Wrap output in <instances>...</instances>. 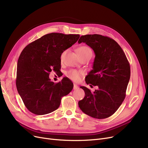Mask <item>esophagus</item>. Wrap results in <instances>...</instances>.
I'll list each match as a JSON object with an SVG mask.
<instances>
[{"mask_svg": "<svg viewBox=\"0 0 148 148\" xmlns=\"http://www.w3.org/2000/svg\"><path fill=\"white\" fill-rule=\"evenodd\" d=\"M79 88V86L77 85L76 84H74V87H73V89H74V90H76V89H77Z\"/></svg>", "mask_w": 148, "mask_h": 148, "instance_id": "1", "label": "esophagus"}]
</instances>
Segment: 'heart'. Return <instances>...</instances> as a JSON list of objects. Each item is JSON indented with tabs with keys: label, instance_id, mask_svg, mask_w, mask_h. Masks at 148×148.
<instances>
[{
	"label": "heart",
	"instance_id": "obj_1",
	"mask_svg": "<svg viewBox=\"0 0 148 148\" xmlns=\"http://www.w3.org/2000/svg\"><path fill=\"white\" fill-rule=\"evenodd\" d=\"M77 53L81 59L88 56H92V50L91 49V48H89L87 46H82L79 47L77 49ZM66 53V51H64L60 55V60L62 61L64 59V57H65ZM82 75H83L82 71L75 70V69H71L66 73V75L68 77L75 82L79 81Z\"/></svg>",
	"mask_w": 148,
	"mask_h": 148
}]
</instances>
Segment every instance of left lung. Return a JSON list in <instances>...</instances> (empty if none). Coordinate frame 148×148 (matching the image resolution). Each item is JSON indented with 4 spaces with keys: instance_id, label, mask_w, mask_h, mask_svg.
I'll list each match as a JSON object with an SVG mask.
<instances>
[{
    "instance_id": "1",
    "label": "left lung",
    "mask_w": 148,
    "mask_h": 148,
    "mask_svg": "<svg viewBox=\"0 0 148 148\" xmlns=\"http://www.w3.org/2000/svg\"><path fill=\"white\" fill-rule=\"evenodd\" d=\"M95 53L92 69L85 77L88 85L98 86L91 92L85 86V97L79 101L82 112L93 118L106 119L115 113L123 101L131 75L130 65L123 49L112 38L100 34L82 36Z\"/></svg>"
}]
</instances>
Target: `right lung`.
<instances>
[{
	"label": "right lung",
	"mask_w": 148,
	"mask_h": 148,
	"mask_svg": "<svg viewBox=\"0 0 148 148\" xmlns=\"http://www.w3.org/2000/svg\"><path fill=\"white\" fill-rule=\"evenodd\" d=\"M79 34L52 33L42 36L25 47L18 57L16 87L25 106L32 113L45 115L56 110L62 97L73 88L67 77L54 83L49 78L53 69L61 68L60 55L73 46Z\"/></svg>",
	"instance_id": "1"
}]
</instances>
